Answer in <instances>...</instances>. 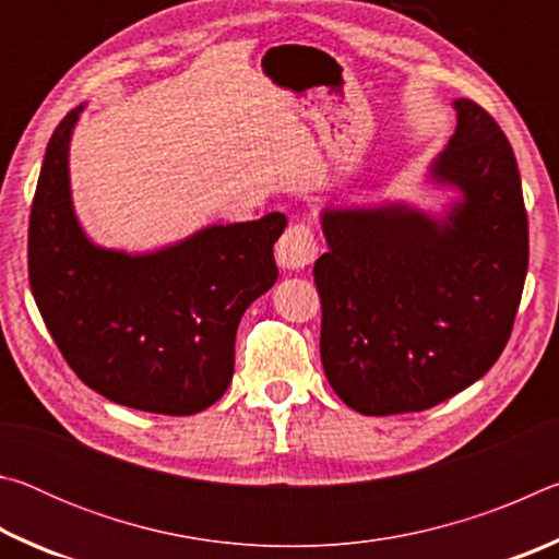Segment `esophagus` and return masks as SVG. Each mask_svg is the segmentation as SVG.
I'll use <instances>...</instances> for the list:
<instances>
[{
    "mask_svg": "<svg viewBox=\"0 0 559 559\" xmlns=\"http://www.w3.org/2000/svg\"><path fill=\"white\" fill-rule=\"evenodd\" d=\"M318 259V239L306 222L290 224L278 241V263L283 269H306Z\"/></svg>",
    "mask_w": 559,
    "mask_h": 559,
    "instance_id": "esophagus-1",
    "label": "esophagus"
}]
</instances>
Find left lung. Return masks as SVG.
I'll list each match as a JSON object with an SVG mask.
<instances>
[{
	"label": "left lung",
	"instance_id": "1",
	"mask_svg": "<svg viewBox=\"0 0 559 559\" xmlns=\"http://www.w3.org/2000/svg\"><path fill=\"white\" fill-rule=\"evenodd\" d=\"M431 163L456 187L443 219L386 204L325 210L313 276L328 382L359 414L424 412L480 380L508 345L527 273L518 163L478 103Z\"/></svg>",
	"mask_w": 559,
	"mask_h": 559
}]
</instances>
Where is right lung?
<instances>
[{
  "label": "right lung",
  "instance_id": "obj_1",
  "mask_svg": "<svg viewBox=\"0 0 559 559\" xmlns=\"http://www.w3.org/2000/svg\"><path fill=\"white\" fill-rule=\"evenodd\" d=\"M83 106L53 130L29 216V283L46 328L83 384L130 409L187 416L234 374V340L278 278L286 216L206 226L130 257L83 234L69 187V143Z\"/></svg>",
  "mask_w": 559,
  "mask_h": 559
}]
</instances>
